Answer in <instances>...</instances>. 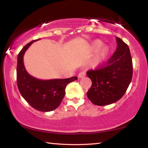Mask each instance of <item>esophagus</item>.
<instances>
[{"label":"esophagus","mask_w":148,"mask_h":148,"mask_svg":"<svg viewBox=\"0 0 148 148\" xmlns=\"http://www.w3.org/2000/svg\"><path fill=\"white\" fill-rule=\"evenodd\" d=\"M85 76H86V72H80V73L78 74L79 78H82V77H84Z\"/></svg>","instance_id":"esophagus-1"}]
</instances>
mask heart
Masks as SVG:
<instances>
[{"label":"heart","instance_id":"obj_1","mask_svg":"<svg viewBox=\"0 0 148 148\" xmlns=\"http://www.w3.org/2000/svg\"><path fill=\"white\" fill-rule=\"evenodd\" d=\"M103 42L100 40H96L91 44V48L93 51L99 50L95 57V64L96 66H101L104 64L108 58L110 54V49L108 46H102Z\"/></svg>","mask_w":148,"mask_h":148}]
</instances>
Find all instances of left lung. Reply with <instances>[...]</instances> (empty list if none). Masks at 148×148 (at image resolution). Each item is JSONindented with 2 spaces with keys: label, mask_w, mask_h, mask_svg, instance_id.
Wrapping results in <instances>:
<instances>
[{
  "label": "left lung",
  "mask_w": 148,
  "mask_h": 148,
  "mask_svg": "<svg viewBox=\"0 0 148 148\" xmlns=\"http://www.w3.org/2000/svg\"><path fill=\"white\" fill-rule=\"evenodd\" d=\"M117 49L105 66L88 71L92 86L87 96L98 106L114 103L123 96L132 77V62L129 46L116 37Z\"/></svg>",
  "instance_id": "obj_1"
}]
</instances>
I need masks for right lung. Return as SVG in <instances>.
I'll list each match as a JSON object with an SVG mask.
<instances>
[{
	"label": "right lung",
	"mask_w": 148,
	"mask_h": 148,
	"mask_svg": "<svg viewBox=\"0 0 148 148\" xmlns=\"http://www.w3.org/2000/svg\"><path fill=\"white\" fill-rule=\"evenodd\" d=\"M32 40L25 46L17 56V85L20 93L24 99L38 111L51 112L61 103L67 85L77 79L76 76L66 79L43 80L30 75L25 68L24 54L34 42Z\"/></svg>",
	"instance_id": "obj_1"
}]
</instances>
